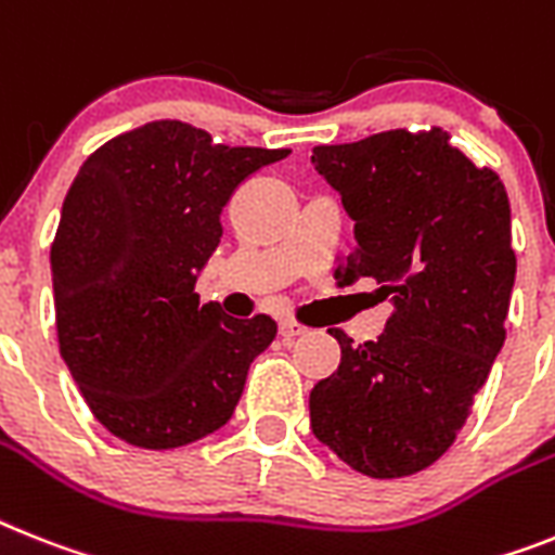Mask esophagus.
<instances>
[{"label": "esophagus", "mask_w": 555, "mask_h": 555, "mask_svg": "<svg viewBox=\"0 0 555 555\" xmlns=\"http://www.w3.org/2000/svg\"><path fill=\"white\" fill-rule=\"evenodd\" d=\"M304 332H306V328L300 326L297 320H288V318L281 320V337H283V340H295V337H300Z\"/></svg>", "instance_id": "34e87169"}]
</instances>
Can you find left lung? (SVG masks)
Masks as SVG:
<instances>
[{"label": "left lung", "instance_id": "left-lung-1", "mask_svg": "<svg viewBox=\"0 0 555 555\" xmlns=\"http://www.w3.org/2000/svg\"><path fill=\"white\" fill-rule=\"evenodd\" d=\"M311 164L354 221L334 278H371L393 304L363 346L328 328L340 365L311 388V431L360 474L411 476L453 446L505 343L511 201L442 127L314 146Z\"/></svg>", "mask_w": 555, "mask_h": 555}]
</instances>
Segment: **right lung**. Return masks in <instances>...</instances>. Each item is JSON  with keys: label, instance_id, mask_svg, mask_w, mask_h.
I'll use <instances>...</instances> for the list:
<instances>
[{"label": "right lung", "instance_id": "obj_1", "mask_svg": "<svg viewBox=\"0 0 555 555\" xmlns=\"http://www.w3.org/2000/svg\"><path fill=\"white\" fill-rule=\"evenodd\" d=\"M286 155L215 144L206 130L164 118L81 164L50 246L59 351L113 437L167 451L235 414L278 323L201 304L195 281L221 244L229 198Z\"/></svg>", "mask_w": 555, "mask_h": 555}]
</instances>
